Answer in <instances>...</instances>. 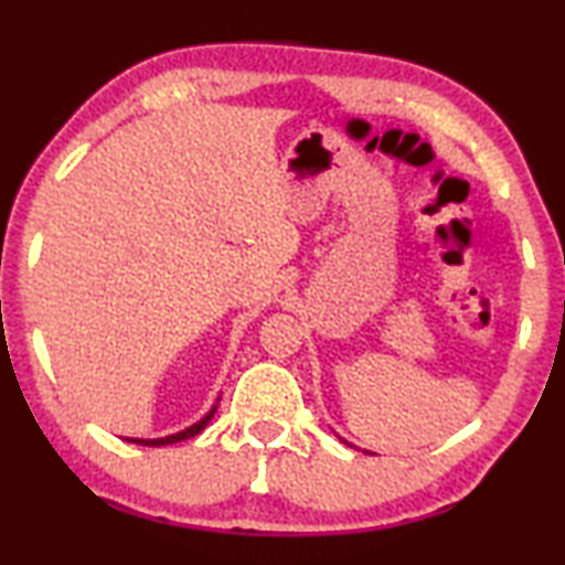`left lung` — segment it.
Here are the masks:
<instances>
[{
    "mask_svg": "<svg viewBox=\"0 0 565 565\" xmlns=\"http://www.w3.org/2000/svg\"><path fill=\"white\" fill-rule=\"evenodd\" d=\"M335 435H338V433H335ZM338 440H343V443H348V440H345V438H340V435H338ZM348 445H351V443H348Z\"/></svg>",
    "mask_w": 565,
    "mask_h": 565,
    "instance_id": "8db88e82",
    "label": "left lung"
}]
</instances>
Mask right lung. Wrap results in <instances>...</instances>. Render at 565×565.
Returning <instances> with one entry per match:
<instances>
[{
  "label": "right lung",
  "instance_id": "right-lung-1",
  "mask_svg": "<svg viewBox=\"0 0 565 565\" xmlns=\"http://www.w3.org/2000/svg\"><path fill=\"white\" fill-rule=\"evenodd\" d=\"M217 404H220V396H217V402H214L212 407H210V412H206L204 417L196 419L194 425H189V427H184V430H179V433H173V435H166V438H125V440H130L135 445H150V448H161V445H173V443L189 440V438H194V435H200L204 427L212 423L214 412H217Z\"/></svg>",
  "mask_w": 565,
  "mask_h": 565
}]
</instances>
